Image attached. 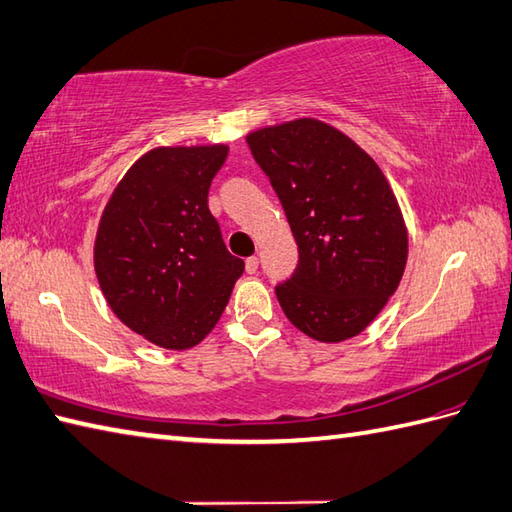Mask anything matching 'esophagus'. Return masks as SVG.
Segmentation results:
<instances>
[{
	"mask_svg": "<svg viewBox=\"0 0 512 512\" xmlns=\"http://www.w3.org/2000/svg\"><path fill=\"white\" fill-rule=\"evenodd\" d=\"M245 271H247V274H256V271H258V258L256 256H249L245 260Z\"/></svg>",
	"mask_w": 512,
	"mask_h": 512,
	"instance_id": "1",
	"label": "esophagus"
}]
</instances>
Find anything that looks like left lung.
Returning a JSON list of instances; mask_svg holds the SVG:
<instances>
[{
    "label": "left lung",
    "mask_w": 512,
    "mask_h": 512,
    "mask_svg": "<svg viewBox=\"0 0 512 512\" xmlns=\"http://www.w3.org/2000/svg\"><path fill=\"white\" fill-rule=\"evenodd\" d=\"M285 208L298 267L276 287L289 322L317 342L359 335L392 298L407 230L372 157L342 131L302 118L247 135Z\"/></svg>",
    "instance_id": "8db88e82"
}]
</instances>
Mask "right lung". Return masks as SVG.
I'll use <instances>...</instances> for the list:
<instances>
[{
  "mask_svg": "<svg viewBox=\"0 0 512 512\" xmlns=\"http://www.w3.org/2000/svg\"><path fill=\"white\" fill-rule=\"evenodd\" d=\"M225 157L219 144L146 153L102 212L94 247L100 289L120 322L162 348L197 346L245 269L208 208Z\"/></svg>",
  "mask_w": 512,
  "mask_h": 512,
  "instance_id": "right-lung-1",
  "label": "right lung"
}]
</instances>
